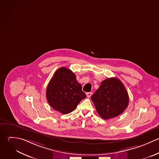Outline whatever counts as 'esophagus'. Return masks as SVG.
<instances>
[{
    "instance_id": "esophagus-1",
    "label": "esophagus",
    "mask_w": 159,
    "mask_h": 159,
    "mask_svg": "<svg viewBox=\"0 0 159 159\" xmlns=\"http://www.w3.org/2000/svg\"><path fill=\"white\" fill-rule=\"evenodd\" d=\"M86 95H87V97L88 98H90V97L92 96V92H87V93H86Z\"/></svg>"
}]
</instances>
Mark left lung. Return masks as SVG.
Here are the masks:
<instances>
[{
    "label": "left lung",
    "mask_w": 159,
    "mask_h": 159,
    "mask_svg": "<svg viewBox=\"0 0 159 159\" xmlns=\"http://www.w3.org/2000/svg\"><path fill=\"white\" fill-rule=\"evenodd\" d=\"M91 100L97 113L104 120L121 115L129 104L128 92L123 84L115 77L102 81L98 90L92 95Z\"/></svg>",
    "instance_id": "left-lung-1"
}]
</instances>
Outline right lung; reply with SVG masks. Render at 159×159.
Segmentation results:
<instances>
[{"label": "right lung", "instance_id": "obj_1", "mask_svg": "<svg viewBox=\"0 0 159 159\" xmlns=\"http://www.w3.org/2000/svg\"><path fill=\"white\" fill-rule=\"evenodd\" d=\"M46 98L50 106L62 114H68L87 97L72 70L61 67L54 73L46 89Z\"/></svg>", "mask_w": 159, "mask_h": 159}]
</instances>
